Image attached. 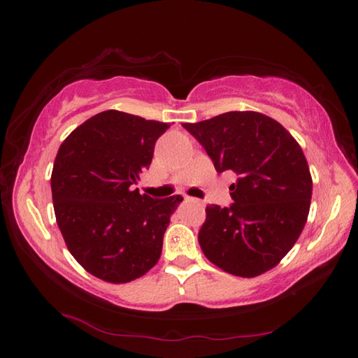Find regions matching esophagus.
Returning <instances> with one entry per match:
<instances>
[{
    "mask_svg": "<svg viewBox=\"0 0 358 358\" xmlns=\"http://www.w3.org/2000/svg\"><path fill=\"white\" fill-rule=\"evenodd\" d=\"M185 201H194V202H199L196 199H191V197H185Z\"/></svg>",
    "mask_w": 358,
    "mask_h": 358,
    "instance_id": "esophagus-1",
    "label": "esophagus"
}]
</instances>
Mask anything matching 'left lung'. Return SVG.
Masks as SVG:
<instances>
[{
	"instance_id": "8db88e82",
	"label": "left lung",
	"mask_w": 358,
	"mask_h": 358,
	"mask_svg": "<svg viewBox=\"0 0 358 358\" xmlns=\"http://www.w3.org/2000/svg\"><path fill=\"white\" fill-rule=\"evenodd\" d=\"M217 173L230 171L234 203L208 205L199 243L211 264L254 278L292 250L310 213L313 178L299 142L276 120L259 112H227L185 123Z\"/></svg>"
}]
</instances>
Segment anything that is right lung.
<instances>
[{"instance_id":"1","label":"right lung","mask_w":358,"mask_h":358,"mask_svg":"<svg viewBox=\"0 0 358 358\" xmlns=\"http://www.w3.org/2000/svg\"><path fill=\"white\" fill-rule=\"evenodd\" d=\"M169 123L106 110L64 138L52 171V199L69 252L112 284L134 281L161 257L181 196L151 199L132 185L153 159Z\"/></svg>"}]
</instances>
